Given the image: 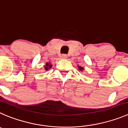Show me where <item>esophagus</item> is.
<instances>
[{"label": "esophagus", "mask_w": 128, "mask_h": 128, "mask_svg": "<svg viewBox=\"0 0 128 128\" xmlns=\"http://www.w3.org/2000/svg\"><path fill=\"white\" fill-rule=\"evenodd\" d=\"M67 57H68V56L66 54H62L60 56V58H61V59H66Z\"/></svg>", "instance_id": "obj_1"}]
</instances>
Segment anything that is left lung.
<instances>
[{"mask_svg": "<svg viewBox=\"0 0 128 128\" xmlns=\"http://www.w3.org/2000/svg\"><path fill=\"white\" fill-rule=\"evenodd\" d=\"M78 70H80V71H83V70H84V68H82V67H81V66H78Z\"/></svg>", "mask_w": 128, "mask_h": 128, "instance_id": "left-lung-1", "label": "left lung"}]
</instances>
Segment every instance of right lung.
I'll use <instances>...</instances> for the list:
<instances>
[{
    "mask_svg": "<svg viewBox=\"0 0 128 128\" xmlns=\"http://www.w3.org/2000/svg\"><path fill=\"white\" fill-rule=\"evenodd\" d=\"M52 67V65L51 64V63L50 62H46V64H45V66H44V70H45V71H48V70L49 69H51Z\"/></svg>",
    "mask_w": 128,
    "mask_h": 128,
    "instance_id": "right-lung-1",
    "label": "right lung"
}]
</instances>
